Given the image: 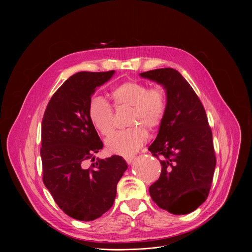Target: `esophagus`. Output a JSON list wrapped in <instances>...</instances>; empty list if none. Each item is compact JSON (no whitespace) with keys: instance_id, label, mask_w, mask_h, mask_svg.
<instances>
[{"instance_id":"34e87169","label":"esophagus","mask_w":252,"mask_h":252,"mask_svg":"<svg viewBox=\"0 0 252 252\" xmlns=\"http://www.w3.org/2000/svg\"><path fill=\"white\" fill-rule=\"evenodd\" d=\"M124 158L126 159V161L128 164H131L132 160L134 159V156H133V155H126V156H124Z\"/></svg>"}]
</instances>
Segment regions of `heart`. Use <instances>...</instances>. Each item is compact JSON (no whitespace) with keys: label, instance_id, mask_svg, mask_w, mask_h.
Instances as JSON below:
<instances>
[{"label":"heart","instance_id":"obj_1","mask_svg":"<svg viewBox=\"0 0 252 252\" xmlns=\"http://www.w3.org/2000/svg\"><path fill=\"white\" fill-rule=\"evenodd\" d=\"M116 109H130L128 125L131 126L114 131L105 139L109 152L128 155L137 151L148 139V131L158 128L166 112V94L162 87L149 88L146 84L127 81L112 91ZM88 114L92 124L103 135L114 127V110L101 96H93L89 102Z\"/></svg>","mask_w":252,"mask_h":252}]
</instances>
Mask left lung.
Segmentation results:
<instances>
[{
    "mask_svg": "<svg viewBox=\"0 0 252 252\" xmlns=\"http://www.w3.org/2000/svg\"><path fill=\"white\" fill-rule=\"evenodd\" d=\"M139 76L162 86L166 94L165 116L149 147L161 164L150 194L158 207L172 214L190 213L208 196L217 164L204 107L174 68H157Z\"/></svg>",
    "mask_w": 252,
    "mask_h": 252,
    "instance_id": "8db88e82",
    "label": "left lung"
}]
</instances>
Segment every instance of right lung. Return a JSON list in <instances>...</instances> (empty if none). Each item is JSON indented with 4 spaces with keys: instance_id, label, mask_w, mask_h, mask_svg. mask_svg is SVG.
<instances>
[{
    "instance_id": "1",
    "label": "right lung",
    "mask_w": 252,
    "mask_h": 252,
    "mask_svg": "<svg viewBox=\"0 0 252 252\" xmlns=\"http://www.w3.org/2000/svg\"><path fill=\"white\" fill-rule=\"evenodd\" d=\"M115 73L80 71L69 77L52 96L43 118L44 184L59 207L82 221L96 220L113 206L117 185L127 168L120 156L94 160L103 145L88 114L95 89ZM90 159L94 162L88 167Z\"/></svg>"
}]
</instances>
